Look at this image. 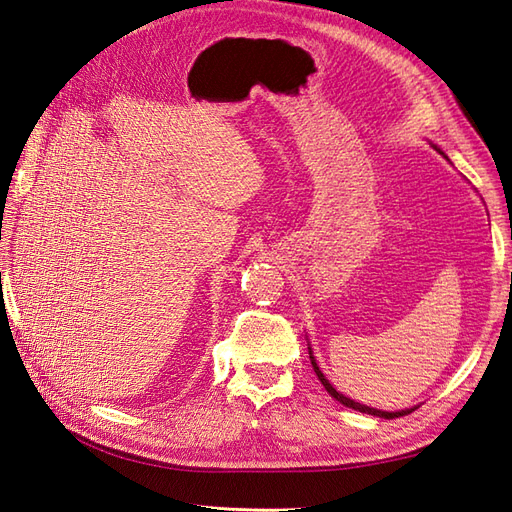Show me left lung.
<instances>
[{"instance_id":"left-lung-1","label":"left lung","mask_w":512,"mask_h":512,"mask_svg":"<svg viewBox=\"0 0 512 512\" xmlns=\"http://www.w3.org/2000/svg\"><path fill=\"white\" fill-rule=\"evenodd\" d=\"M433 149H436L438 153H442L436 145H433ZM444 156V153H442ZM446 158V156H444ZM309 359H312V365H314V371H316V376H318V380L322 382V386L324 389H327V393L333 397V399H337L339 404H344L346 408H352V410H359V412H365V414H371V416H380V418H397V416H404V414H410L414 408H408V410H399V412H382V410H376V408H369V406H363V404H359V401H354V399H350V397H346V395H342L339 391H335L333 389V384L324 378V374L320 371V367H318V363H316V359H314V354H312V348H309Z\"/></svg>"}]
</instances>
